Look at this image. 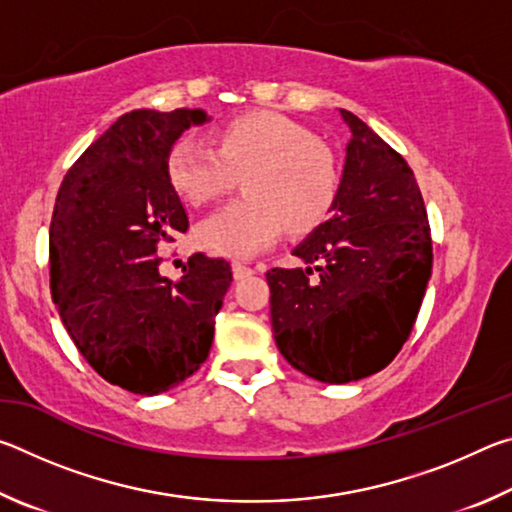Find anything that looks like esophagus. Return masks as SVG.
<instances>
[{"label":"esophagus","mask_w":512,"mask_h":512,"mask_svg":"<svg viewBox=\"0 0 512 512\" xmlns=\"http://www.w3.org/2000/svg\"><path fill=\"white\" fill-rule=\"evenodd\" d=\"M232 273H235V280H244V277H250L255 271L241 262H232Z\"/></svg>","instance_id":"1"}]
</instances>
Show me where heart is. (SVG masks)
<instances>
[{"label":"heart","mask_w":512,"mask_h":512,"mask_svg":"<svg viewBox=\"0 0 512 512\" xmlns=\"http://www.w3.org/2000/svg\"><path fill=\"white\" fill-rule=\"evenodd\" d=\"M167 173L192 205H205L237 185L248 196L225 203L196 225L198 244L230 257H250L289 230H309L332 210L341 173L336 155L298 121L275 112L232 119L216 133L176 142Z\"/></svg>","instance_id":"1"}]
</instances>
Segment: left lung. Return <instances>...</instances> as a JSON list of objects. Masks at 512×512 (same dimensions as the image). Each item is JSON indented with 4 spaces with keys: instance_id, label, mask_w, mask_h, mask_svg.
I'll return each instance as SVG.
<instances>
[{
    "instance_id": "left-lung-1",
    "label": "left lung",
    "mask_w": 512,
    "mask_h": 512,
    "mask_svg": "<svg viewBox=\"0 0 512 512\" xmlns=\"http://www.w3.org/2000/svg\"><path fill=\"white\" fill-rule=\"evenodd\" d=\"M350 128L339 194L293 248L305 268H271V325L293 368L325 384L375 375L409 339L431 277V230L409 164L368 124Z\"/></svg>"
}]
</instances>
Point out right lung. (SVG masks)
Here are the masks:
<instances>
[{
    "label": "right lung",
    "mask_w": 512,
    "mask_h": 512,
    "mask_svg": "<svg viewBox=\"0 0 512 512\" xmlns=\"http://www.w3.org/2000/svg\"><path fill=\"white\" fill-rule=\"evenodd\" d=\"M205 110L121 115L58 189L49 228L51 298L83 359L135 395H158L207 359L230 264L203 253L183 277L160 273L158 244L187 232L167 160Z\"/></svg>",
    "instance_id": "obj_1"
}]
</instances>
